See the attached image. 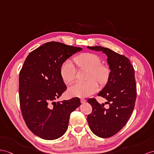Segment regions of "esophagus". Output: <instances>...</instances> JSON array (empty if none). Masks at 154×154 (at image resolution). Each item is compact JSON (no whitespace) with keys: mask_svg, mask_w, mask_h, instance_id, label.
I'll use <instances>...</instances> for the list:
<instances>
[{"mask_svg":"<svg viewBox=\"0 0 154 154\" xmlns=\"http://www.w3.org/2000/svg\"><path fill=\"white\" fill-rule=\"evenodd\" d=\"M80 100H81V103H84L86 102V100L84 99H83V98H82V99H80Z\"/></svg>","mask_w":154,"mask_h":154,"instance_id":"34e87169","label":"esophagus"}]
</instances>
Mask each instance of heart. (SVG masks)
I'll use <instances>...</instances> for the list:
<instances>
[{
	"label": "heart",
	"mask_w": 154,
	"mask_h": 154,
	"mask_svg": "<svg viewBox=\"0 0 154 154\" xmlns=\"http://www.w3.org/2000/svg\"><path fill=\"white\" fill-rule=\"evenodd\" d=\"M74 60L79 67L89 69V79L91 80L74 83L68 89L69 95L72 97H86L97 92L99 85L93 78L103 83L108 77V70L105 66L101 65L100 58L94 54L84 53L76 56ZM60 73L63 82L69 84L76 78V71L73 63L70 61H66L61 65Z\"/></svg>",
	"instance_id": "obj_1"
}]
</instances>
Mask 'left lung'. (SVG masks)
Wrapping results in <instances>:
<instances>
[{"instance_id": "8db88e82", "label": "left lung", "mask_w": 154, "mask_h": 154, "mask_svg": "<svg viewBox=\"0 0 154 154\" xmlns=\"http://www.w3.org/2000/svg\"><path fill=\"white\" fill-rule=\"evenodd\" d=\"M89 50L103 51L107 55L110 72L108 82L98 93L106 99V109L96 99H89L93 110L87 120L92 132L101 138H108L119 132L130 118L137 98L134 70L128 58L102 46H88Z\"/></svg>"}]
</instances>
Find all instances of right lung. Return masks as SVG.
I'll use <instances>...</instances> for the list:
<instances>
[{"label":"right lung","instance_id":"1","mask_svg":"<svg viewBox=\"0 0 154 154\" xmlns=\"http://www.w3.org/2000/svg\"><path fill=\"white\" fill-rule=\"evenodd\" d=\"M82 48L50 42L31 51L19 77L22 116L28 128L45 140L62 137L68 128L70 114L80 106V99L55 102L66 89L60 69L67 59Z\"/></svg>","mask_w":154,"mask_h":154}]
</instances>
